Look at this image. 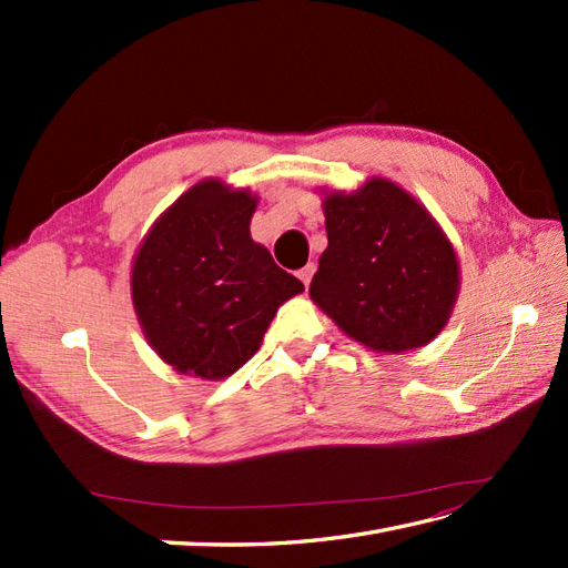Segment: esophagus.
Instances as JSON below:
<instances>
[{
    "label": "esophagus",
    "mask_w": 568,
    "mask_h": 568,
    "mask_svg": "<svg viewBox=\"0 0 568 568\" xmlns=\"http://www.w3.org/2000/svg\"><path fill=\"white\" fill-rule=\"evenodd\" d=\"M312 275H315V265H312V263H307V265H305V268H300V271H297V277H300V281H303V283H305V287L310 285V281H312Z\"/></svg>",
    "instance_id": "obj_1"
}]
</instances>
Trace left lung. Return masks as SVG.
<instances>
[{
    "instance_id": "1",
    "label": "left lung",
    "mask_w": 568,
    "mask_h": 568,
    "mask_svg": "<svg viewBox=\"0 0 568 568\" xmlns=\"http://www.w3.org/2000/svg\"><path fill=\"white\" fill-rule=\"evenodd\" d=\"M327 248L310 297L373 352L425 346L458 295L452 241L422 204L385 178L324 197Z\"/></svg>"
}]
</instances>
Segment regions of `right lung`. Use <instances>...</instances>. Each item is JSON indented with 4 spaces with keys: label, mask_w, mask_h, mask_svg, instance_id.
<instances>
[{
    "label": "right lung",
    "mask_w": 568,
    "mask_h": 568,
    "mask_svg": "<svg viewBox=\"0 0 568 568\" xmlns=\"http://www.w3.org/2000/svg\"><path fill=\"white\" fill-rule=\"evenodd\" d=\"M256 197L202 180L136 251L131 300L153 352L187 376L220 381L258 352L277 307L305 285L251 239Z\"/></svg>",
    "instance_id": "1"
}]
</instances>
